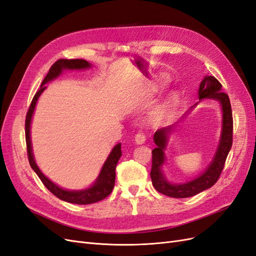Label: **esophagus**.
I'll return each mask as SVG.
<instances>
[{
    "label": "esophagus",
    "mask_w": 256,
    "mask_h": 256,
    "mask_svg": "<svg viewBox=\"0 0 256 256\" xmlns=\"http://www.w3.org/2000/svg\"><path fill=\"white\" fill-rule=\"evenodd\" d=\"M134 141H136V143L138 145H142V144H144V142L146 141V136H145L144 134H141V132H140V134H136Z\"/></svg>",
    "instance_id": "obj_1"
}]
</instances>
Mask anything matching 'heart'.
<instances>
[{
	"instance_id": "b5f03b06",
	"label": "heart",
	"mask_w": 256,
	"mask_h": 256,
	"mask_svg": "<svg viewBox=\"0 0 256 256\" xmlns=\"http://www.w3.org/2000/svg\"><path fill=\"white\" fill-rule=\"evenodd\" d=\"M166 78H161L160 85H166ZM177 104V96L172 94L170 95L164 104H161L156 110L152 112V118L154 122H162L166 118H168L170 115H171L175 109Z\"/></svg>"
}]
</instances>
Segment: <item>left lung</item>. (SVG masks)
I'll return each instance as SVG.
<instances>
[{"instance_id":"1","label":"left lung","mask_w":256,"mask_h":256,"mask_svg":"<svg viewBox=\"0 0 256 256\" xmlns=\"http://www.w3.org/2000/svg\"><path fill=\"white\" fill-rule=\"evenodd\" d=\"M198 95L200 102L204 99L216 100V102H219L221 106L222 128L219 144L218 147H216L212 162L198 177L186 182L174 184L166 180L164 172V166L166 160V150L168 146V142L170 140L168 138L170 134H172L175 125L164 127L154 132V142L157 146L156 148H154L152 152V182L154 189L158 192L171 198H190L212 187L216 182V180H219L224 164H226V157L230 150L232 143H233V116H232V108L228 94L222 92L221 83L212 76H205L202 82L200 83ZM198 104V102L191 106L190 109L186 112V114H188V112L192 110ZM184 115L182 116V118H184Z\"/></svg>"}]
</instances>
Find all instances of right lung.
Masks as SVG:
<instances>
[{
    "label": "right lung",
    "instance_id": "1",
    "mask_svg": "<svg viewBox=\"0 0 256 256\" xmlns=\"http://www.w3.org/2000/svg\"><path fill=\"white\" fill-rule=\"evenodd\" d=\"M90 67L92 64H90L88 62L85 60L76 58L56 60L50 68L48 74L46 76V78L44 79L40 85V88L38 90V92L35 94L32 100V104L30 106L26 120V140L28 147V157L30 168L34 170V172L40 178V180L46 187H47V189L51 193H53L56 198H58L62 200H65V202L79 205H86L99 202V200L106 198L112 192L115 184V168L122 156L120 143L116 144L113 147L111 152L109 154V156H108L106 160L104 161L102 170H100L98 177L96 178V180L92 182L90 187L81 190H66L58 187L56 184L51 182L49 178L40 171V168H38L34 158L32 141H30V122H32V118L35 111L36 104L38 102V98L40 97L42 92L47 88V86L44 85L46 83L56 79L64 70H82V69H88Z\"/></svg>",
    "mask_w": 256,
    "mask_h": 256
}]
</instances>
